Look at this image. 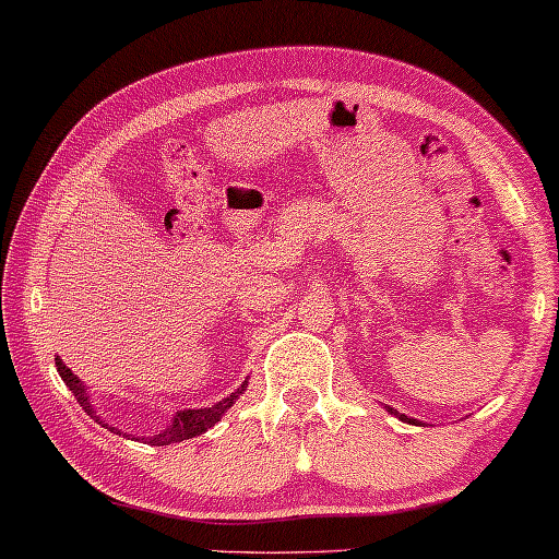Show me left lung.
<instances>
[{"mask_svg":"<svg viewBox=\"0 0 559 559\" xmlns=\"http://www.w3.org/2000/svg\"><path fill=\"white\" fill-rule=\"evenodd\" d=\"M389 412H392V415H396V417H400L402 419V423H409V425H417L415 423V419H409L407 415H400V412H394V409H389Z\"/></svg>","mask_w":559,"mask_h":559,"instance_id":"obj_1","label":"left lung"}]
</instances>
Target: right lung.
<instances>
[{
	"label": "right lung",
	"instance_id": "right-lung-1",
	"mask_svg": "<svg viewBox=\"0 0 559 559\" xmlns=\"http://www.w3.org/2000/svg\"><path fill=\"white\" fill-rule=\"evenodd\" d=\"M56 366H58L60 379L66 381V386L71 389L73 396H75V400H79L81 407L86 409L91 417H96V412H94V407H91V402H88L86 389H83L79 377H75V373H73L71 369H68V366L63 364V358H56ZM243 386H247V384H241L239 389H236V392L228 394L226 400L211 404V407H203V409H180L178 415L173 417V423H170V427H167V430H163L159 435H152V438H142V440L147 442V445H173V442H182V440L195 438V435H203L205 430H211V427L216 425L218 419L226 415L228 407H234V402L239 400V396L243 394ZM96 423L104 425L102 417H96ZM104 427H109V425H104ZM109 430L117 432V430H114V427H109ZM117 435H121V432H117ZM124 435H127V432H124ZM127 438H129V435H127Z\"/></svg>",
	"mask_w": 559,
	"mask_h": 559
}]
</instances>
